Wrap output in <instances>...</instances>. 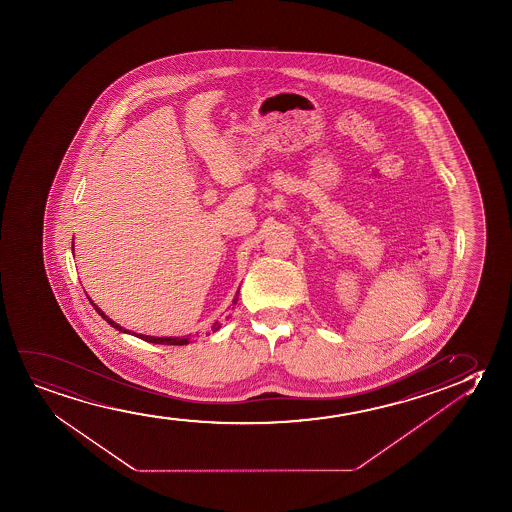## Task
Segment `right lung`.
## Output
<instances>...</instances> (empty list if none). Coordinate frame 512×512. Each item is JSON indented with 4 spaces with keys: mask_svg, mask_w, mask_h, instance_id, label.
Instances as JSON below:
<instances>
[{
    "mask_svg": "<svg viewBox=\"0 0 512 512\" xmlns=\"http://www.w3.org/2000/svg\"><path fill=\"white\" fill-rule=\"evenodd\" d=\"M71 248H75V246H71ZM238 294L239 290L238 292H236V297H234V301H232L234 302V304L238 302ZM87 297H89V295H87ZM89 301H91V299H89ZM91 304L92 306H94V309L98 311V315L103 316L106 322L112 325L113 329H117L119 330V332H124V334H131V336L140 337V339H143V341H147V343L169 344V346H171V344H173V346H183V344H189L192 343V341H194V337L190 336V334L189 336L182 337H155L145 336V334H136V332H131V330H127L124 329V327H120L119 323L113 322L112 318H110V316H106L105 313H103V311H101V309H99L98 306L94 304V302L91 301ZM227 318H229V316H227ZM220 327H222V323L215 322L213 323V325H211V330H213V332H217V330H220Z\"/></svg>",
    "mask_w": 512,
    "mask_h": 512,
    "instance_id": "add662e5",
    "label": "right lung"
}]
</instances>
